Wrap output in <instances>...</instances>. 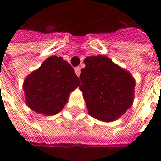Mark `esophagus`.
Returning <instances> with one entry per match:
<instances>
[{
  "mask_svg": "<svg viewBox=\"0 0 161 161\" xmlns=\"http://www.w3.org/2000/svg\"><path fill=\"white\" fill-rule=\"evenodd\" d=\"M75 74H76V75L79 77V75H80V73H81V69L79 67H76L75 69Z\"/></svg>",
  "mask_w": 161,
  "mask_h": 161,
  "instance_id": "obj_1",
  "label": "esophagus"
}]
</instances>
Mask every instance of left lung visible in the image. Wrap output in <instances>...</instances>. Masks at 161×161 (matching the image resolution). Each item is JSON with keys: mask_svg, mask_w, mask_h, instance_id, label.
I'll use <instances>...</instances> for the list:
<instances>
[{"mask_svg": "<svg viewBox=\"0 0 161 161\" xmlns=\"http://www.w3.org/2000/svg\"><path fill=\"white\" fill-rule=\"evenodd\" d=\"M84 63L79 89L88 114L103 122L118 119L133 103L135 79L106 56L87 57Z\"/></svg>", "mask_w": 161, "mask_h": 161, "instance_id": "8db88e82", "label": "left lung"}]
</instances>
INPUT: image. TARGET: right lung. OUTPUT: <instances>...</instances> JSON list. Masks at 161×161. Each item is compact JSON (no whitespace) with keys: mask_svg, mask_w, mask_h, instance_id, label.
Returning <instances> with one entry per match:
<instances>
[{"mask_svg":"<svg viewBox=\"0 0 161 161\" xmlns=\"http://www.w3.org/2000/svg\"><path fill=\"white\" fill-rule=\"evenodd\" d=\"M78 86L79 79L66 60L61 57H49L24 80L26 104L41 114H57Z\"/></svg>","mask_w":161,"mask_h":161,"instance_id":"right-lung-1","label":"right lung"}]
</instances>
